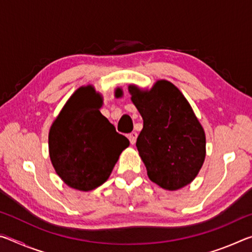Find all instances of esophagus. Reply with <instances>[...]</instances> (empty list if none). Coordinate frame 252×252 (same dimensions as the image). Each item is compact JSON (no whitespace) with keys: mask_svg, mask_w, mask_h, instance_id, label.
Masks as SVG:
<instances>
[{"mask_svg":"<svg viewBox=\"0 0 252 252\" xmlns=\"http://www.w3.org/2000/svg\"><path fill=\"white\" fill-rule=\"evenodd\" d=\"M127 138H129L131 144H134L135 141H136V138H138V133H136V132H134V131L131 132V133L129 134V136H127Z\"/></svg>","mask_w":252,"mask_h":252,"instance_id":"34e87169","label":"esophagus"}]
</instances>
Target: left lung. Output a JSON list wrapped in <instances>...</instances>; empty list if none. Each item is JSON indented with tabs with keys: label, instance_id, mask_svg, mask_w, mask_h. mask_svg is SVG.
Here are the masks:
<instances>
[{
	"label": "left lung",
	"instance_id": "8db88e82",
	"mask_svg": "<svg viewBox=\"0 0 252 252\" xmlns=\"http://www.w3.org/2000/svg\"><path fill=\"white\" fill-rule=\"evenodd\" d=\"M129 92L143 119L135 146L149 179L170 191L189 185L206 158V134L189 102L165 80L149 91L129 85Z\"/></svg>",
	"mask_w": 252,
	"mask_h": 252
}]
</instances>
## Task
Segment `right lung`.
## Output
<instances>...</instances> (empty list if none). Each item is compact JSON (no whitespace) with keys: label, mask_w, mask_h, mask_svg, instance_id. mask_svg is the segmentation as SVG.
I'll return each instance as SVG.
<instances>
[{"label":"right lung","mask_w":252,"mask_h":252,"mask_svg":"<svg viewBox=\"0 0 252 252\" xmlns=\"http://www.w3.org/2000/svg\"><path fill=\"white\" fill-rule=\"evenodd\" d=\"M118 88L116 95H121ZM102 97L92 85L81 87L51 126L49 152L59 177L73 189L90 191L104 183L129 140L102 116Z\"/></svg>","instance_id":"add662e5"}]
</instances>
